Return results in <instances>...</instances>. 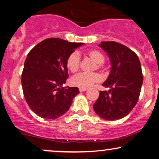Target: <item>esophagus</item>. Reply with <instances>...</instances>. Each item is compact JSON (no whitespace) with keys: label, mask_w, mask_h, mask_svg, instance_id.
<instances>
[{"label":"esophagus","mask_w":159,"mask_h":159,"mask_svg":"<svg viewBox=\"0 0 159 159\" xmlns=\"http://www.w3.org/2000/svg\"><path fill=\"white\" fill-rule=\"evenodd\" d=\"M79 90L80 92H84V91H86L87 90H88V88H80Z\"/></svg>","instance_id":"esophagus-1"}]
</instances>
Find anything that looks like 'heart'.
<instances>
[{
  "mask_svg": "<svg viewBox=\"0 0 159 159\" xmlns=\"http://www.w3.org/2000/svg\"><path fill=\"white\" fill-rule=\"evenodd\" d=\"M87 56L95 63L94 69H104V61L105 56L98 50H90L86 53ZM80 56L78 52H73L69 54L66 59V67L71 72L75 73L80 69ZM102 80V77L98 73H80L74 76L71 80V83L73 85L80 88H88L93 84L100 82Z\"/></svg>",
  "mask_w": 159,
  "mask_h": 159,
  "instance_id": "b5f03b06",
  "label": "heart"
}]
</instances>
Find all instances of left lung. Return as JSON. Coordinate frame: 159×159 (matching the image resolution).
<instances>
[{
    "label": "left lung",
    "instance_id": "left-lung-1",
    "mask_svg": "<svg viewBox=\"0 0 159 159\" xmlns=\"http://www.w3.org/2000/svg\"><path fill=\"white\" fill-rule=\"evenodd\" d=\"M99 46L111 63L110 75L102 84L111 89L100 92L93 109L106 120H117L129 114L138 101L143 81L140 62L134 51L120 43L106 41Z\"/></svg>",
    "mask_w": 159,
    "mask_h": 159
}]
</instances>
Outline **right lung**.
<instances>
[{
    "instance_id": "1",
    "label": "right lung",
    "mask_w": 159,
    "mask_h": 159,
    "mask_svg": "<svg viewBox=\"0 0 159 159\" xmlns=\"http://www.w3.org/2000/svg\"><path fill=\"white\" fill-rule=\"evenodd\" d=\"M84 43L47 38L29 52L21 75L28 106L38 116L55 119L69 110L78 93L77 87H63L69 77L66 59Z\"/></svg>"
}]
</instances>
